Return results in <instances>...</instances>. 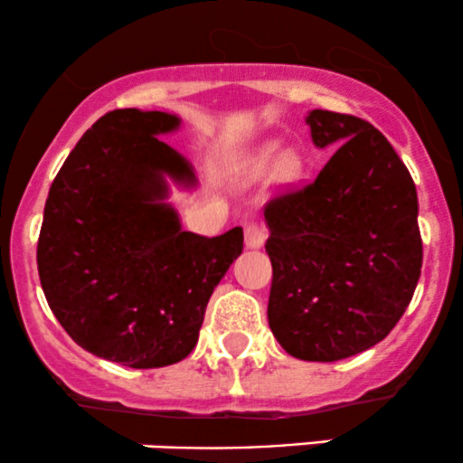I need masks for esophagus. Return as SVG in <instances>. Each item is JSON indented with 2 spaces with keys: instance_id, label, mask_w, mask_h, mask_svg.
<instances>
[{
  "instance_id": "1",
  "label": "esophagus",
  "mask_w": 463,
  "mask_h": 463,
  "mask_svg": "<svg viewBox=\"0 0 463 463\" xmlns=\"http://www.w3.org/2000/svg\"><path fill=\"white\" fill-rule=\"evenodd\" d=\"M265 228L259 224H248L246 226V248L259 250L265 243Z\"/></svg>"
}]
</instances>
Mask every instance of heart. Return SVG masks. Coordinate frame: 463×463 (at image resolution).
<instances>
[{"label":"heart","instance_id":"1","mask_svg":"<svg viewBox=\"0 0 463 463\" xmlns=\"http://www.w3.org/2000/svg\"><path fill=\"white\" fill-rule=\"evenodd\" d=\"M272 169V184L276 189H289L298 183L305 172V161L296 150L287 147L279 152V141H263L250 150L239 165V180L243 187L261 183L265 174Z\"/></svg>","mask_w":463,"mask_h":463}]
</instances>
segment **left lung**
Returning a JSON list of instances; mask_svg holds the SVG:
<instances>
[{"label": "left lung", "instance_id": "8db88e82", "mask_svg": "<svg viewBox=\"0 0 463 463\" xmlns=\"http://www.w3.org/2000/svg\"><path fill=\"white\" fill-rule=\"evenodd\" d=\"M316 147H335L305 189L265 206L272 289L268 322L291 357L339 361L387 337L422 268L418 194L405 163L368 121L305 117Z\"/></svg>", "mask_w": 463, "mask_h": 463}]
</instances>
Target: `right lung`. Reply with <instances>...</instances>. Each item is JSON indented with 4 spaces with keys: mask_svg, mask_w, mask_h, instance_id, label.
<instances>
[{
    "mask_svg": "<svg viewBox=\"0 0 463 463\" xmlns=\"http://www.w3.org/2000/svg\"><path fill=\"white\" fill-rule=\"evenodd\" d=\"M180 117L119 109L76 143L50 187L41 287L84 350L128 368H163L198 344L211 294L243 250V231H183L169 183L195 189L194 165L158 137Z\"/></svg>",
    "mask_w": 463,
    "mask_h": 463,
    "instance_id": "add662e5",
    "label": "right lung"
}]
</instances>
